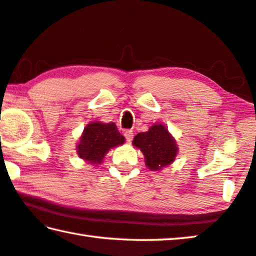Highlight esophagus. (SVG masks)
I'll return each instance as SVG.
<instances>
[{"mask_svg": "<svg viewBox=\"0 0 256 256\" xmlns=\"http://www.w3.org/2000/svg\"><path fill=\"white\" fill-rule=\"evenodd\" d=\"M124 136L126 138L128 142H131L132 139H133V131H132V130H125Z\"/></svg>", "mask_w": 256, "mask_h": 256, "instance_id": "1", "label": "esophagus"}]
</instances>
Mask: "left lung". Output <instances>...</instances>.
I'll use <instances>...</instances> for the list:
<instances>
[{
    "label": "left lung",
    "instance_id": "left-lung-1",
    "mask_svg": "<svg viewBox=\"0 0 256 256\" xmlns=\"http://www.w3.org/2000/svg\"><path fill=\"white\" fill-rule=\"evenodd\" d=\"M132 144L144 156V164L150 171H160L171 165L179 152L176 141L162 123L152 124L147 132L138 133Z\"/></svg>",
    "mask_w": 256,
    "mask_h": 256
}]
</instances>
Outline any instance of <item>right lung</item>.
<instances>
[{
	"label": "right lung",
	"instance_id": "obj_1",
	"mask_svg": "<svg viewBox=\"0 0 256 256\" xmlns=\"http://www.w3.org/2000/svg\"><path fill=\"white\" fill-rule=\"evenodd\" d=\"M124 142L125 138L118 132L115 123L91 122L80 136L76 146L77 155L91 165H99L109 150Z\"/></svg>",
	"mask_w": 256,
	"mask_h": 256
}]
</instances>
